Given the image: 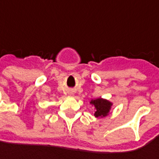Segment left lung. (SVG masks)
<instances>
[{
  "instance_id": "8db88e82",
  "label": "left lung",
  "mask_w": 159,
  "mask_h": 159,
  "mask_svg": "<svg viewBox=\"0 0 159 159\" xmlns=\"http://www.w3.org/2000/svg\"><path fill=\"white\" fill-rule=\"evenodd\" d=\"M91 103H93V105H94V107H96V111H95L94 116H97V117L105 116L108 113L110 106H111L110 102H108L107 100H102V99L94 100Z\"/></svg>"
}]
</instances>
